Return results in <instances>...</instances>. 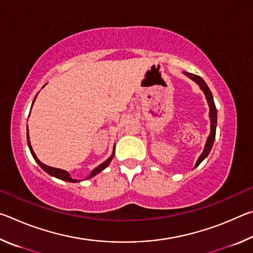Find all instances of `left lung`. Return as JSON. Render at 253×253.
I'll list each match as a JSON object with an SVG mask.
<instances>
[{"mask_svg":"<svg viewBox=\"0 0 253 253\" xmlns=\"http://www.w3.org/2000/svg\"><path fill=\"white\" fill-rule=\"evenodd\" d=\"M188 78H191L192 80H194L196 84L200 85V88L202 89L205 98H207L208 100V104L210 107V114H209V117H210V121H211V132H210V135L207 139V143H205V146L203 149V153L201 154V156L199 157L198 162H196V164L194 168L196 166H199L201 163H202L207 156L209 155V153L211 152L212 146H213V143H214V139H215V129H216V108H215V104H214V100H213V96H212V92L210 90L208 84H205V81L201 78L200 76H196L193 74H188V72H184Z\"/></svg>","mask_w":253,"mask_h":253,"instance_id":"1","label":"left lung"}]
</instances>
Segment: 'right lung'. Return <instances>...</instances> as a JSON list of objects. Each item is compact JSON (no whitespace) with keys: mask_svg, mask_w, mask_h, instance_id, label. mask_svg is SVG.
<instances>
[{"mask_svg":"<svg viewBox=\"0 0 253 253\" xmlns=\"http://www.w3.org/2000/svg\"><path fill=\"white\" fill-rule=\"evenodd\" d=\"M43 87H44V85H43ZM36 98H37V96H36ZM36 98H34V100H36ZM34 100H33V102H34ZM33 102H32V105H33ZM31 108H32V107H31ZM27 132H28V134H27V138H28V145H29L30 152H31V154H32L33 158H34V160H36V162L38 163V164H39V165L41 166V169H42L45 170V172L48 173L49 175H51V176H54V177H57V178H59V179H62V181H67V182H71V183L80 182V181H78V179H75V178H72V177L70 176V174L68 173L67 170H65V169H54V168H51V166L45 165V164H43V163H41L39 160H38L37 155H36V154H34L33 149H32L31 143H30L29 129H27ZM114 155H115V147H114L113 155H111V156L108 158V160H107V161H105L104 163H102V164H100L99 166H98V168H96L95 169H92V172H91V174H90V175H89L88 178H91L92 176H95V175L99 174L102 169H105L107 168V166L109 165V163L111 162V160H113Z\"/></svg>","mask_w":253,"mask_h":253,"instance_id":"1","label":"right lung"}]
</instances>
